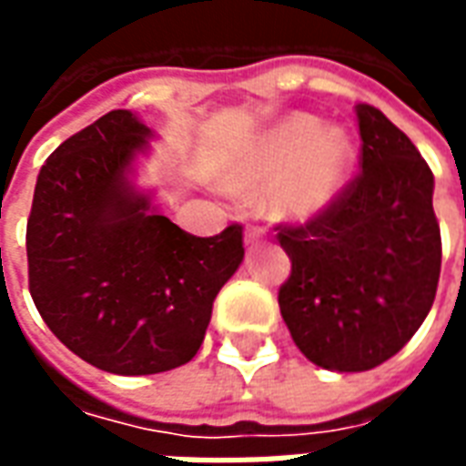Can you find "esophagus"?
I'll list each match as a JSON object with an SVG mask.
<instances>
[{"mask_svg": "<svg viewBox=\"0 0 466 466\" xmlns=\"http://www.w3.org/2000/svg\"><path fill=\"white\" fill-rule=\"evenodd\" d=\"M259 239H262V229H257V227H252V229L247 232V237H244V242H247V244L259 242Z\"/></svg>", "mask_w": 466, "mask_h": 466, "instance_id": "34e87169", "label": "esophagus"}]
</instances>
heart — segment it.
Here are the masks:
<instances>
[{
    "label": "heart",
    "instance_id": "1",
    "mask_svg": "<svg viewBox=\"0 0 466 466\" xmlns=\"http://www.w3.org/2000/svg\"><path fill=\"white\" fill-rule=\"evenodd\" d=\"M357 149L342 124H322L307 112L277 119L222 167L232 192L262 189V212L272 222L319 219L350 184Z\"/></svg>",
    "mask_w": 466,
    "mask_h": 466
}]
</instances>
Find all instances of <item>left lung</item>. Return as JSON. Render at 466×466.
I'll return each mask as SVG.
<instances>
[{
	"instance_id": "8db88e82",
	"label": "left lung",
	"mask_w": 466,
	"mask_h": 466,
	"mask_svg": "<svg viewBox=\"0 0 466 466\" xmlns=\"http://www.w3.org/2000/svg\"><path fill=\"white\" fill-rule=\"evenodd\" d=\"M354 112L361 174L319 219L277 234L292 259L282 319L304 357L329 371L394 357L427 319L441 267L431 169L380 109Z\"/></svg>"
}]
</instances>
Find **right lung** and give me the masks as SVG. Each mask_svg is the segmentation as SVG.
<instances>
[{
	"label": "right lung",
	"instance_id": "1",
	"mask_svg": "<svg viewBox=\"0 0 466 466\" xmlns=\"http://www.w3.org/2000/svg\"><path fill=\"white\" fill-rule=\"evenodd\" d=\"M157 134L115 109L56 147L26 222L29 292L46 327L96 370L137 377L202 347L214 297L244 259L242 227L194 237L137 187Z\"/></svg>",
	"mask_w": 466,
	"mask_h": 466
}]
</instances>
